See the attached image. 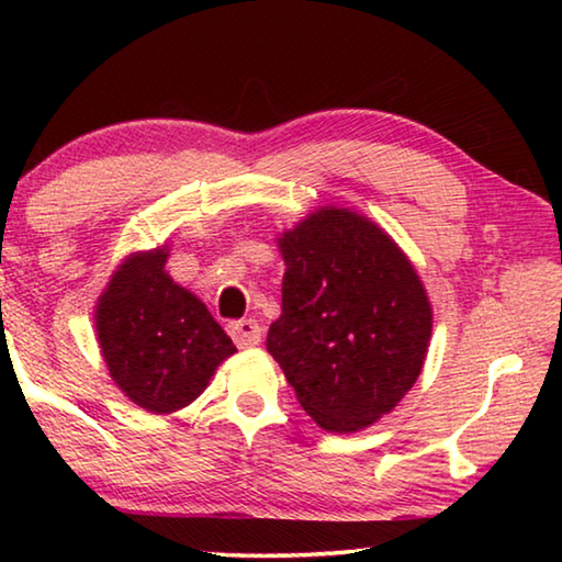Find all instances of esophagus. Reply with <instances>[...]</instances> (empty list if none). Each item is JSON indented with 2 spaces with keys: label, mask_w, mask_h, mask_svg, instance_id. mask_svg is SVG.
<instances>
[{
  "label": "esophagus",
  "mask_w": 562,
  "mask_h": 562,
  "mask_svg": "<svg viewBox=\"0 0 562 562\" xmlns=\"http://www.w3.org/2000/svg\"><path fill=\"white\" fill-rule=\"evenodd\" d=\"M231 335L235 339V345L240 349L247 347H255L260 345V337H262V329L255 319H237L231 325Z\"/></svg>",
  "instance_id": "esophagus-1"
}]
</instances>
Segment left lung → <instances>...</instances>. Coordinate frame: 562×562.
Here are the masks:
<instances>
[{
	"label": "left lung",
	"mask_w": 562,
	"mask_h": 562,
	"mask_svg": "<svg viewBox=\"0 0 562 562\" xmlns=\"http://www.w3.org/2000/svg\"><path fill=\"white\" fill-rule=\"evenodd\" d=\"M282 315L268 351L322 429H367L422 374L431 302L392 237L347 207H319L278 237Z\"/></svg>",
	"instance_id": "obj_1"
}]
</instances>
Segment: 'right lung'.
Listing matches in <instances>:
<instances>
[{
  "label": "right lung",
  "instance_id": "1",
  "mask_svg": "<svg viewBox=\"0 0 562 562\" xmlns=\"http://www.w3.org/2000/svg\"><path fill=\"white\" fill-rule=\"evenodd\" d=\"M166 260V245L128 255L93 315L113 384L150 414L195 402L217 364L237 351L205 304L173 282Z\"/></svg>",
  "mask_w": 562,
  "mask_h": 562
}]
</instances>
